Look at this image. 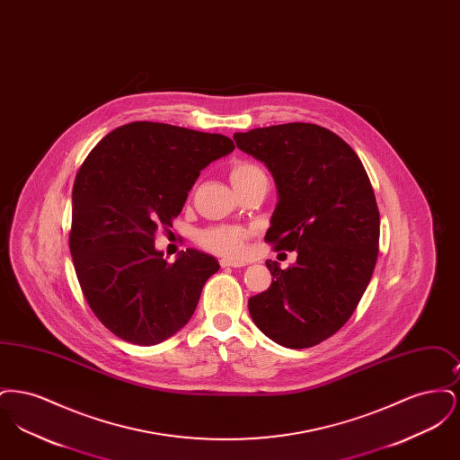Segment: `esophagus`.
<instances>
[{"instance_id":"1","label":"esophagus","mask_w":460,"mask_h":460,"mask_svg":"<svg viewBox=\"0 0 460 460\" xmlns=\"http://www.w3.org/2000/svg\"><path fill=\"white\" fill-rule=\"evenodd\" d=\"M220 265L222 267H243V265H246V262L244 261H236V259H222Z\"/></svg>"}]
</instances>
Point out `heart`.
Listing matches in <instances>:
<instances>
[{
    "label": "heart",
    "mask_w": 460,
    "mask_h": 460,
    "mask_svg": "<svg viewBox=\"0 0 460 460\" xmlns=\"http://www.w3.org/2000/svg\"><path fill=\"white\" fill-rule=\"evenodd\" d=\"M263 174L262 171L252 164V162H236L231 169H229V179L234 186V190H238L244 182H248L250 179H253L255 175ZM248 236V231L243 227H233V226H226V227H212L207 229L199 234V243L207 248L212 250L220 255H229V257H236L243 253L244 250V241Z\"/></svg>",
    "instance_id": "obj_1"
}]
</instances>
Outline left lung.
Masks as SVG:
<instances>
[{
    "instance_id": "1",
    "label": "left lung",
    "mask_w": 460,
    "mask_h": 460,
    "mask_svg": "<svg viewBox=\"0 0 460 460\" xmlns=\"http://www.w3.org/2000/svg\"><path fill=\"white\" fill-rule=\"evenodd\" d=\"M233 137L276 182L278 205L265 241L298 253L285 270L265 262L272 285L248 300L250 315L281 347H314L350 319L371 281L379 252L371 181L350 146L315 124L291 122Z\"/></svg>"
}]
</instances>
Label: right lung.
I'll use <instances>...</instances> for the list:
<instances>
[{"label":"right lung","mask_w":460,"mask_h":460,"mask_svg":"<svg viewBox=\"0 0 460 460\" xmlns=\"http://www.w3.org/2000/svg\"><path fill=\"white\" fill-rule=\"evenodd\" d=\"M233 150L222 134L131 122L107 134L81 165L70 255L91 310L120 340L152 347L191 319L219 262L188 248L169 263L155 233L172 227L199 171Z\"/></svg>","instance_id":"1"}]
</instances>
